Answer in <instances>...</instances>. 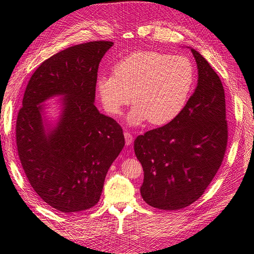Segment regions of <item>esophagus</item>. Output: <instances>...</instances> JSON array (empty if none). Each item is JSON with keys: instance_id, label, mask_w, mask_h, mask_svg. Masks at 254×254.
Wrapping results in <instances>:
<instances>
[{"instance_id": "esophagus-1", "label": "esophagus", "mask_w": 254, "mask_h": 254, "mask_svg": "<svg viewBox=\"0 0 254 254\" xmlns=\"http://www.w3.org/2000/svg\"><path fill=\"white\" fill-rule=\"evenodd\" d=\"M124 136H125V141H126V145H127V146L132 144V140H133L132 135H131L129 132H125V133H124Z\"/></svg>"}]
</instances>
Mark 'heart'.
Wrapping results in <instances>:
<instances>
[{"label":"heart","instance_id":"b5f03b06","mask_svg":"<svg viewBox=\"0 0 254 254\" xmlns=\"http://www.w3.org/2000/svg\"><path fill=\"white\" fill-rule=\"evenodd\" d=\"M195 80V67L188 57L139 51L119 60L114 74L99 76L97 89L108 114L120 115L133 96L135 104L128 114V123L137 126L149 120L159 126L184 111Z\"/></svg>","mask_w":254,"mask_h":254}]
</instances>
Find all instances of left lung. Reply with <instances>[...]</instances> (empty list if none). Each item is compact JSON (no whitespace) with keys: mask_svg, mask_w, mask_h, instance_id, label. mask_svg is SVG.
Returning a JSON list of instances; mask_svg holds the SVG:
<instances>
[{"mask_svg":"<svg viewBox=\"0 0 254 254\" xmlns=\"http://www.w3.org/2000/svg\"><path fill=\"white\" fill-rule=\"evenodd\" d=\"M190 49L197 64L198 83L186 108L167 125L134 140L144 170L140 195L159 209H181L203 195L227 146L224 88L206 59Z\"/></svg>","mask_w":254,"mask_h":254,"instance_id":"left-lung-1","label":"left lung"}]
</instances>
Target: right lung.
Masks as SVG:
<instances>
[{"mask_svg":"<svg viewBox=\"0 0 254 254\" xmlns=\"http://www.w3.org/2000/svg\"><path fill=\"white\" fill-rule=\"evenodd\" d=\"M113 42L69 47L40 64L26 87L16 120L18 157L30 185L63 212L95 206L108 169L125 145L123 129L95 106L98 67ZM62 96L52 127L42 103Z\"/></svg>","mask_w":254,"mask_h":254,"instance_id":"right-lung-1","label":"right lung"}]
</instances>
